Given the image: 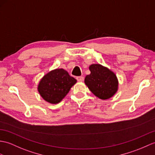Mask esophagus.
<instances>
[{"label": "esophagus", "mask_w": 155, "mask_h": 155, "mask_svg": "<svg viewBox=\"0 0 155 155\" xmlns=\"http://www.w3.org/2000/svg\"><path fill=\"white\" fill-rule=\"evenodd\" d=\"M77 80L78 82L83 81L84 77H77Z\"/></svg>", "instance_id": "1"}]
</instances>
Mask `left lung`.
<instances>
[{"instance_id":"left-lung-1","label":"left lung","mask_w":155,"mask_h":155,"mask_svg":"<svg viewBox=\"0 0 155 155\" xmlns=\"http://www.w3.org/2000/svg\"><path fill=\"white\" fill-rule=\"evenodd\" d=\"M91 74L86 75L84 82L93 94L102 100L113 96L117 91V78L112 71L99 64H91Z\"/></svg>"}]
</instances>
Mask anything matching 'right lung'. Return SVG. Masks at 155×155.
<instances>
[{
    "instance_id": "obj_1",
    "label": "right lung",
    "mask_w": 155,
    "mask_h": 155,
    "mask_svg": "<svg viewBox=\"0 0 155 155\" xmlns=\"http://www.w3.org/2000/svg\"><path fill=\"white\" fill-rule=\"evenodd\" d=\"M76 82V79L71 77L67 71L57 69L43 77L39 83L38 91L45 101L57 104L68 94Z\"/></svg>"
}]
</instances>
